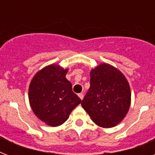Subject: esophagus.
<instances>
[{
	"instance_id": "obj_1",
	"label": "esophagus",
	"mask_w": 155,
	"mask_h": 155,
	"mask_svg": "<svg viewBox=\"0 0 155 155\" xmlns=\"http://www.w3.org/2000/svg\"><path fill=\"white\" fill-rule=\"evenodd\" d=\"M78 96H79V97H80V99L83 100V98H84V94H83V93H80V94H78Z\"/></svg>"
}]
</instances>
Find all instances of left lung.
Segmentation results:
<instances>
[{
    "label": "left lung",
    "mask_w": 155,
    "mask_h": 155,
    "mask_svg": "<svg viewBox=\"0 0 155 155\" xmlns=\"http://www.w3.org/2000/svg\"><path fill=\"white\" fill-rule=\"evenodd\" d=\"M90 78V87L81 105L97 125L113 127L129 111L130 84L120 71L107 63L92 69Z\"/></svg>",
    "instance_id": "1"
}]
</instances>
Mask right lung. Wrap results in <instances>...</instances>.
Listing matches in <instances>:
<instances>
[{"label": "right lung", "mask_w": 155, "mask_h": 155, "mask_svg": "<svg viewBox=\"0 0 155 155\" xmlns=\"http://www.w3.org/2000/svg\"><path fill=\"white\" fill-rule=\"evenodd\" d=\"M68 69L51 64L35 74L29 87V101L33 112L47 125L58 126L81 103L67 80Z\"/></svg>", "instance_id": "1"}]
</instances>
